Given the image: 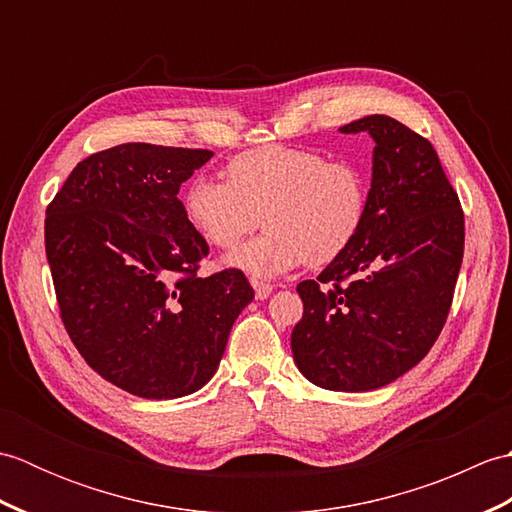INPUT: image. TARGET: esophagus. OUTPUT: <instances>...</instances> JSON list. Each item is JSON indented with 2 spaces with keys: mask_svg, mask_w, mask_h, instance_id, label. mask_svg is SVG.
Returning <instances> with one entry per match:
<instances>
[{
  "mask_svg": "<svg viewBox=\"0 0 512 512\" xmlns=\"http://www.w3.org/2000/svg\"><path fill=\"white\" fill-rule=\"evenodd\" d=\"M250 284H253V288H255V297H257V299H268L270 292H273V286L264 284V281L253 279V281H250Z\"/></svg>",
  "mask_w": 512,
  "mask_h": 512,
  "instance_id": "34e87169",
  "label": "esophagus"
}]
</instances>
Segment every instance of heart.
<instances>
[{"label": "heart", "mask_w": 512, "mask_h": 512, "mask_svg": "<svg viewBox=\"0 0 512 512\" xmlns=\"http://www.w3.org/2000/svg\"><path fill=\"white\" fill-rule=\"evenodd\" d=\"M224 178H193L182 195L184 215L206 244L222 250L264 224L262 237L226 257V266L259 279L284 275L303 262H334L365 224L369 187L352 160L266 145L228 160Z\"/></svg>", "instance_id": "b5f03b06"}]
</instances>
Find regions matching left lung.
I'll list each match as a JSON object with an SVG mask.
<instances>
[{
    "label": "left lung",
    "instance_id": "1",
    "mask_svg": "<svg viewBox=\"0 0 512 512\" xmlns=\"http://www.w3.org/2000/svg\"><path fill=\"white\" fill-rule=\"evenodd\" d=\"M374 138L361 233L317 279L297 286L292 356L332 391L389 385L418 365L447 323L464 255V213L436 149L396 118L343 125Z\"/></svg>",
    "mask_w": 512,
    "mask_h": 512
}]
</instances>
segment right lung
<instances>
[{"label": "right lung", "instance_id": "right-lung-1", "mask_svg": "<svg viewBox=\"0 0 512 512\" xmlns=\"http://www.w3.org/2000/svg\"><path fill=\"white\" fill-rule=\"evenodd\" d=\"M211 156L149 143L105 149L72 169L46 209L65 330L94 372L140 398H180L209 383L255 297L237 268L198 275L209 244L178 191Z\"/></svg>", "mask_w": 512, "mask_h": 512}]
</instances>
